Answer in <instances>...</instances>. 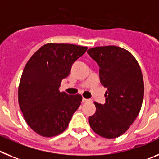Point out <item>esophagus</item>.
Wrapping results in <instances>:
<instances>
[{
    "mask_svg": "<svg viewBox=\"0 0 159 159\" xmlns=\"http://www.w3.org/2000/svg\"><path fill=\"white\" fill-rule=\"evenodd\" d=\"M90 102V100H89V99H86V98H82V102Z\"/></svg>",
    "mask_w": 159,
    "mask_h": 159,
    "instance_id": "34e87169",
    "label": "esophagus"
}]
</instances>
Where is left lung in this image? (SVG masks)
<instances>
[{
	"mask_svg": "<svg viewBox=\"0 0 159 159\" xmlns=\"http://www.w3.org/2000/svg\"><path fill=\"white\" fill-rule=\"evenodd\" d=\"M88 54L99 66L102 85L107 88L106 102H94L90 127L106 139H115L129 128L140 112L144 82L140 66L126 49L115 45L89 49Z\"/></svg>",
	"mask_w": 159,
	"mask_h": 159,
	"instance_id": "obj_1",
	"label": "left lung"
}]
</instances>
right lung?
Returning <instances> with one entry per match:
<instances>
[{"label": "right lung", "mask_w": 159, "mask_h": 159, "mask_svg": "<svg viewBox=\"0 0 159 159\" xmlns=\"http://www.w3.org/2000/svg\"><path fill=\"white\" fill-rule=\"evenodd\" d=\"M88 48L73 44L48 43L26 63L18 88V102L30 127L43 137L60 134L68 127L81 105L80 94L60 92L62 79Z\"/></svg>", "instance_id": "obj_1"}]
</instances>
